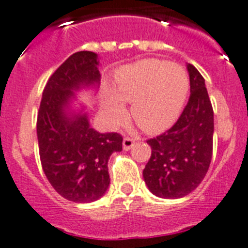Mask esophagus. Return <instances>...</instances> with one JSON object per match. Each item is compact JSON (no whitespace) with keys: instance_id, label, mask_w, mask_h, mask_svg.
<instances>
[{"instance_id":"34e87169","label":"esophagus","mask_w":248,"mask_h":248,"mask_svg":"<svg viewBox=\"0 0 248 248\" xmlns=\"http://www.w3.org/2000/svg\"><path fill=\"white\" fill-rule=\"evenodd\" d=\"M134 143H135L134 139L129 138V137H125V138H124V140H123V149L129 150L130 148L133 147V145H134Z\"/></svg>"}]
</instances>
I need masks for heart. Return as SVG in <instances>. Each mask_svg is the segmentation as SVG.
I'll return each mask as SVG.
<instances>
[{
  "mask_svg": "<svg viewBox=\"0 0 248 248\" xmlns=\"http://www.w3.org/2000/svg\"><path fill=\"white\" fill-rule=\"evenodd\" d=\"M189 90L186 71L159 59H145L124 66L115 74L113 93H107L103 111L110 124L124 120V101H132L133 119L143 130H166L178 119Z\"/></svg>",
  "mask_w": 248,
  "mask_h": 248,
  "instance_id": "heart-1",
  "label": "heart"
}]
</instances>
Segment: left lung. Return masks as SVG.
I'll return each mask as SVG.
<instances>
[{"instance_id":"obj_1","label":"left lung","mask_w":248,"mask_h":248,"mask_svg":"<svg viewBox=\"0 0 248 248\" xmlns=\"http://www.w3.org/2000/svg\"><path fill=\"white\" fill-rule=\"evenodd\" d=\"M190 95L172 128L147 140L152 155L143 170L145 185L160 198H182L193 192L211 164L213 109L204 79L188 63Z\"/></svg>"}]
</instances>
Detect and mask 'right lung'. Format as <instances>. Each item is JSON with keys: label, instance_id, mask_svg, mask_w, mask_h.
Segmentation results:
<instances>
[{"label": "right lung", "instance_id": "add662e5", "mask_svg": "<svg viewBox=\"0 0 248 248\" xmlns=\"http://www.w3.org/2000/svg\"><path fill=\"white\" fill-rule=\"evenodd\" d=\"M98 55L75 52L50 76L37 113L40 159L46 178L61 197L76 203L94 202L110 185L108 160L123 149L118 133H99L88 114L71 110L75 92L98 88Z\"/></svg>", "mask_w": 248, "mask_h": 248}]
</instances>
